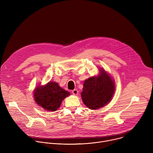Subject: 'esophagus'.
Here are the masks:
<instances>
[{
    "mask_svg": "<svg viewBox=\"0 0 153 153\" xmlns=\"http://www.w3.org/2000/svg\"><path fill=\"white\" fill-rule=\"evenodd\" d=\"M72 93H73L74 95H77V94H78V91H77V90L74 89V90L72 91Z\"/></svg>",
    "mask_w": 153,
    "mask_h": 153,
    "instance_id": "esophagus-1",
    "label": "esophagus"
}]
</instances>
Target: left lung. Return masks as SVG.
Here are the masks:
<instances>
[{"instance_id":"left-lung-1","label":"left lung","mask_w":153,"mask_h":153,"mask_svg":"<svg viewBox=\"0 0 153 153\" xmlns=\"http://www.w3.org/2000/svg\"><path fill=\"white\" fill-rule=\"evenodd\" d=\"M81 93L83 103L91 110H97L110 102L115 91V83L103 68L97 76L85 80Z\"/></svg>"}]
</instances>
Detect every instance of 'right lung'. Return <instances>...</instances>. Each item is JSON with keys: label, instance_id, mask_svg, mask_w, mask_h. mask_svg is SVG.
Here are the masks:
<instances>
[{"label": "right lung", "instance_id": "obj_1", "mask_svg": "<svg viewBox=\"0 0 153 153\" xmlns=\"http://www.w3.org/2000/svg\"><path fill=\"white\" fill-rule=\"evenodd\" d=\"M33 94L35 102L40 106L47 111H55L70 93L62 88L57 82H50L45 85L37 86Z\"/></svg>", "mask_w": 153, "mask_h": 153}]
</instances>
